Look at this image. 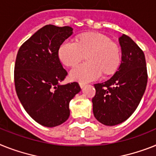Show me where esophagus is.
Segmentation results:
<instances>
[{
    "mask_svg": "<svg viewBox=\"0 0 156 156\" xmlns=\"http://www.w3.org/2000/svg\"><path fill=\"white\" fill-rule=\"evenodd\" d=\"M85 85H86L85 83H82V82H80V86L81 88L84 87V86H85Z\"/></svg>",
    "mask_w": 156,
    "mask_h": 156,
    "instance_id": "34e87169",
    "label": "esophagus"
}]
</instances>
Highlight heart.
Listing matches in <instances>:
<instances>
[{"label": "heart", "mask_w": 156, "mask_h": 156, "mask_svg": "<svg viewBox=\"0 0 156 156\" xmlns=\"http://www.w3.org/2000/svg\"><path fill=\"white\" fill-rule=\"evenodd\" d=\"M58 56L60 61L69 67L75 66L86 56L87 62L77 65L70 73L72 79L82 83L98 79L102 73L105 75L112 74L120 63L118 45L96 33L81 35L77 42L64 41L59 48Z\"/></svg>", "instance_id": "heart-1"}]
</instances>
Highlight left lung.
<instances>
[{"instance_id":"1","label":"left lung","mask_w":156,"mask_h":156,"mask_svg":"<svg viewBox=\"0 0 156 156\" xmlns=\"http://www.w3.org/2000/svg\"><path fill=\"white\" fill-rule=\"evenodd\" d=\"M122 61L118 71L104 83L94 84V116L107 126L125 121L137 108L146 89L147 71L144 53L129 37L119 38Z\"/></svg>"}]
</instances>
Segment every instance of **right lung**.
Wrapping results in <instances>:
<instances>
[{
	"mask_svg": "<svg viewBox=\"0 0 156 156\" xmlns=\"http://www.w3.org/2000/svg\"><path fill=\"white\" fill-rule=\"evenodd\" d=\"M73 34L69 26L47 24L18 50L14 83L24 110L45 127L60 125L70 115L69 102L80 91L77 82L60 85L68 75L58 56L60 44Z\"/></svg>",
	"mask_w": 156,
	"mask_h": 156,
	"instance_id": "add662e5",
	"label": "right lung"
}]
</instances>
